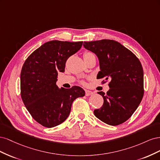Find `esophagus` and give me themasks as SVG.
Instances as JSON below:
<instances>
[{
	"label": "esophagus",
	"mask_w": 160,
	"mask_h": 160,
	"mask_svg": "<svg viewBox=\"0 0 160 160\" xmlns=\"http://www.w3.org/2000/svg\"><path fill=\"white\" fill-rule=\"evenodd\" d=\"M93 93L89 90H85V95L86 96H89L91 95H93Z\"/></svg>",
	"instance_id": "esophagus-1"
}]
</instances>
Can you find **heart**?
<instances>
[{
  "label": "heart",
  "mask_w": 160,
  "mask_h": 160,
  "mask_svg": "<svg viewBox=\"0 0 160 160\" xmlns=\"http://www.w3.org/2000/svg\"><path fill=\"white\" fill-rule=\"evenodd\" d=\"M91 54H92V53L90 52H85L84 54H83V57H88V56H89V55H91ZM81 83H84V82H83V81H82Z\"/></svg>",
  "instance_id": "b5f03b06"
}]
</instances>
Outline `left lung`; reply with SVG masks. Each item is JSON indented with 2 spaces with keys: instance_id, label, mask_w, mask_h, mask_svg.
<instances>
[{
  "instance_id": "1",
  "label": "left lung",
  "mask_w": 160,
  "mask_h": 160,
  "mask_svg": "<svg viewBox=\"0 0 160 160\" xmlns=\"http://www.w3.org/2000/svg\"><path fill=\"white\" fill-rule=\"evenodd\" d=\"M83 46L98 57L101 71L97 79H111L107 93L98 92L104 101L102 107L94 110L95 115L113 126L124 123L137 109L143 96L141 62L132 51L113 40L84 42Z\"/></svg>"
}]
</instances>
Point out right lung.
<instances>
[{
	"label": "right lung",
	"instance_id": "add662e5",
	"mask_svg": "<svg viewBox=\"0 0 160 160\" xmlns=\"http://www.w3.org/2000/svg\"><path fill=\"white\" fill-rule=\"evenodd\" d=\"M83 41H51L28 57L21 72V95L27 109L46 128H53L66 120L71 105L85 95L80 87L58 88V72H64L67 59L78 51Z\"/></svg>",
	"mask_w": 160,
	"mask_h": 160
}]
</instances>
